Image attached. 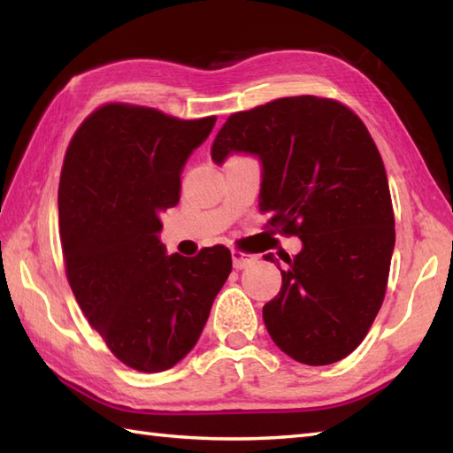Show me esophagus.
<instances>
[{"instance_id":"esophagus-1","label":"esophagus","mask_w":453,"mask_h":453,"mask_svg":"<svg viewBox=\"0 0 453 453\" xmlns=\"http://www.w3.org/2000/svg\"><path fill=\"white\" fill-rule=\"evenodd\" d=\"M232 261H234V268L242 271V268L251 266L253 263H257V255H247L242 251H232Z\"/></svg>"}]
</instances>
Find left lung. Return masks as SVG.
<instances>
[{
  "label": "left lung",
  "instance_id": "left-lung-1",
  "mask_svg": "<svg viewBox=\"0 0 453 453\" xmlns=\"http://www.w3.org/2000/svg\"><path fill=\"white\" fill-rule=\"evenodd\" d=\"M234 153L258 159V208L302 239L300 253L282 257V288L263 307L268 334L302 364L342 360L380 311L395 247L386 167L368 128L336 101L284 97L227 119L211 161Z\"/></svg>",
  "mask_w": 453,
  "mask_h": 453
}]
</instances>
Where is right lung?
Listing matches in <instances>:
<instances>
[{
  "label": "right lung",
  "instance_id": "1",
  "mask_svg": "<svg viewBox=\"0 0 453 453\" xmlns=\"http://www.w3.org/2000/svg\"><path fill=\"white\" fill-rule=\"evenodd\" d=\"M216 117L179 120L156 109L104 104L67 148L58 210L65 274L91 326L138 372H163L195 349L232 273L224 245L167 255L161 214Z\"/></svg>",
  "mask_w": 453,
  "mask_h": 453
}]
</instances>
